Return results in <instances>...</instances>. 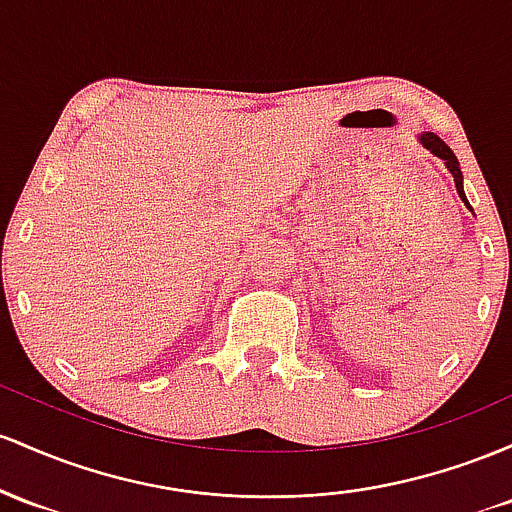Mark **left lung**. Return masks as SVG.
<instances>
[{
	"label": "left lung",
	"mask_w": 512,
	"mask_h": 512,
	"mask_svg": "<svg viewBox=\"0 0 512 512\" xmlns=\"http://www.w3.org/2000/svg\"><path fill=\"white\" fill-rule=\"evenodd\" d=\"M418 142H421V145L426 147L430 154H435V157H438V159H442V162H445L447 171H450L452 179H455V186H457L459 198H462V203L467 205L469 210H472V205H469L467 195H464V188H462V169H459V162H457L455 152H452V149L447 147L445 142H442L440 137L435 135V132H423V135H418Z\"/></svg>",
	"instance_id": "8db88e82"
}]
</instances>
